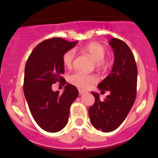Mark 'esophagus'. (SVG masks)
<instances>
[{
  "mask_svg": "<svg viewBox=\"0 0 158 158\" xmlns=\"http://www.w3.org/2000/svg\"><path fill=\"white\" fill-rule=\"evenodd\" d=\"M85 93V91H83V90H79V94L80 95H82Z\"/></svg>",
  "mask_w": 158,
  "mask_h": 158,
  "instance_id": "esophagus-1",
  "label": "esophagus"
}]
</instances>
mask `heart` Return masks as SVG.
Masks as SVG:
<instances>
[{
	"label": "heart",
	"mask_w": 158,
	"mask_h": 158,
	"mask_svg": "<svg viewBox=\"0 0 158 158\" xmlns=\"http://www.w3.org/2000/svg\"><path fill=\"white\" fill-rule=\"evenodd\" d=\"M84 52L88 54L95 61L96 66L100 69H105L111 65V59L105 56L106 47L99 43H91L82 48ZM75 60V52L73 50L67 51L62 57V62L65 66L70 68ZM68 81L73 85L81 89H87L97 81L94 74H85L76 72L70 74Z\"/></svg>",
	"instance_id": "b5f03b06"
}]
</instances>
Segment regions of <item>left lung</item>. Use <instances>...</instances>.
Instances as JSON below:
<instances>
[{
	"mask_svg": "<svg viewBox=\"0 0 158 158\" xmlns=\"http://www.w3.org/2000/svg\"><path fill=\"white\" fill-rule=\"evenodd\" d=\"M109 44L114 51V65L98 88L101 92L109 91L110 94L101 101L98 93L92 92L95 103L89 109L93 126L103 132H111L120 126L135 103L137 90L138 69L133 53L116 38L111 39Z\"/></svg>",
	"mask_w": 158,
	"mask_h": 158,
	"instance_id": "left-lung-1",
	"label": "left lung"
}]
</instances>
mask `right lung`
I'll return each mask as SVG.
<instances>
[{
  "label": "right lung",
  "instance_id": "obj_1",
  "mask_svg": "<svg viewBox=\"0 0 158 158\" xmlns=\"http://www.w3.org/2000/svg\"><path fill=\"white\" fill-rule=\"evenodd\" d=\"M77 43L62 38L44 40L35 47L26 62L25 98L36 123L47 132L54 133L65 127L69 107L78 96L77 89L70 84H67L62 95L52 90L53 83H66L62 77L65 73L62 57Z\"/></svg>",
  "mask_w": 158,
  "mask_h": 158
}]
</instances>
